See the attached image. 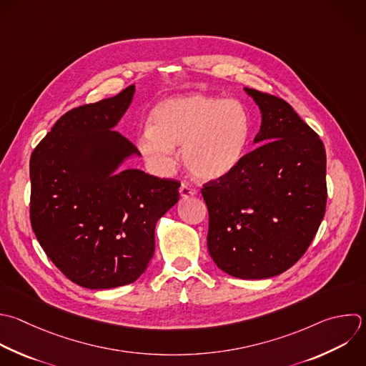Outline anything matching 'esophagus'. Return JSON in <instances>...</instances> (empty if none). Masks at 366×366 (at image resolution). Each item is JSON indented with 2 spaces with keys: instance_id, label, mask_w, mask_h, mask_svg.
Here are the masks:
<instances>
[{
  "instance_id": "esophagus-1",
  "label": "esophagus",
  "mask_w": 366,
  "mask_h": 366,
  "mask_svg": "<svg viewBox=\"0 0 366 366\" xmlns=\"http://www.w3.org/2000/svg\"><path fill=\"white\" fill-rule=\"evenodd\" d=\"M179 192H180V196H182L183 199L197 196V190H196V189H192V187H190V186H187V184H182Z\"/></svg>"
}]
</instances>
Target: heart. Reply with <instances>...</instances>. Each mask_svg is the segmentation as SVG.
<instances>
[{
    "instance_id": "heart-1",
    "label": "heart",
    "mask_w": 366,
    "mask_h": 366,
    "mask_svg": "<svg viewBox=\"0 0 366 366\" xmlns=\"http://www.w3.org/2000/svg\"><path fill=\"white\" fill-rule=\"evenodd\" d=\"M252 122L237 100L204 94L160 102L150 113L149 129L137 137L144 159L160 172L174 166L176 147L189 173L202 182H217L242 163Z\"/></svg>"
}]
</instances>
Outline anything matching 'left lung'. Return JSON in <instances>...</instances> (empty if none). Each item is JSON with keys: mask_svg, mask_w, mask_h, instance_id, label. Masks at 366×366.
Wrapping results in <instances>:
<instances>
[{"mask_svg": "<svg viewBox=\"0 0 366 366\" xmlns=\"http://www.w3.org/2000/svg\"><path fill=\"white\" fill-rule=\"evenodd\" d=\"M262 116L239 167L202 189L207 249L239 279H267L293 266L313 240L326 207V153L290 104L244 87Z\"/></svg>", "mask_w": 366, "mask_h": 366, "instance_id": "8db88e82", "label": "left lung"}]
</instances>
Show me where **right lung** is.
<instances>
[{
	"instance_id": "obj_1",
	"label": "right lung",
	"mask_w": 366,
	"mask_h": 366,
	"mask_svg": "<svg viewBox=\"0 0 366 366\" xmlns=\"http://www.w3.org/2000/svg\"><path fill=\"white\" fill-rule=\"evenodd\" d=\"M136 87L57 120L31 154V226L50 260L74 283L113 289L136 282L154 253L156 223L180 183L124 163L140 152L114 129Z\"/></svg>"
}]
</instances>
